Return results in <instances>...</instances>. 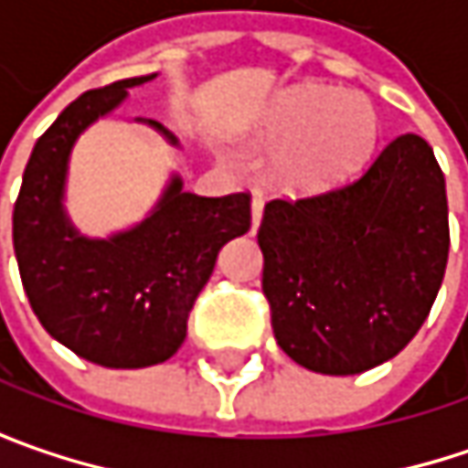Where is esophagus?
Instances as JSON below:
<instances>
[{
  "label": "esophagus",
  "mask_w": 468,
  "mask_h": 468,
  "mask_svg": "<svg viewBox=\"0 0 468 468\" xmlns=\"http://www.w3.org/2000/svg\"><path fill=\"white\" fill-rule=\"evenodd\" d=\"M260 222H262V200L254 197V200H251V233H257Z\"/></svg>",
  "instance_id": "1"
}]
</instances>
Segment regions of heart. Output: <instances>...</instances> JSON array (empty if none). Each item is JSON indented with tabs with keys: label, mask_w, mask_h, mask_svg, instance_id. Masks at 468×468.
I'll use <instances>...</instances> for the list:
<instances>
[{
	"label": "heart",
	"mask_w": 468,
	"mask_h": 468,
	"mask_svg": "<svg viewBox=\"0 0 468 468\" xmlns=\"http://www.w3.org/2000/svg\"><path fill=\"white\" fill-rule=\"evenodd\" d=\"M254 141L282 151L276 178L287 189L325 192L371 159L379 143V113L366 94L309 83L276 100Z\"/></svg>",
	"instance_id": "1"
}]
</instances>
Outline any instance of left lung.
Returning a JSON list of instances; mask_svg holds the SVG:
<instances>
[{"label":"left lung","mask_w":468,"mask_h":468,"mask_svg":"<svg viewBox=\"0 0 468 468\" xmlns=\"http://www.w3.org/2000/svg\"><path fill=\"white\" fill-rule=\"evenodd\" d=\"M257 240L276 344L317 374L368 371L415 338L441 287L444 173L420 135H401L355 184L271 200Z\"/></svg>","instance_id":"left-lung-1"}]
</instances>
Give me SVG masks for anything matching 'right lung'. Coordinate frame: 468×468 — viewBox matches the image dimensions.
<instances>
[{
    "label": "right lung",
    "mask_w": 468,
    "mask_h": 468,
    "mask_svg": "<svg viewBox=\"0 0 468 468\" xmlns=\"http://www.w3.org/2000/svg\"><path fill=\"white\" fill-rule=\"evenodd\" d=\"M154 78L116 80L67 105L35 143L13 211V246L32 312L58 344L105 368H145L173 357L219 249L251 228L246 192L200 197L184 192L181 176H170L156 206L130 230L89 238L69 222L64 189L72 145L130 89ZM135 122L178 145L159 122Z\"/></svg>",
    "instance_id": "right-lung-1"
}]
</instances>
